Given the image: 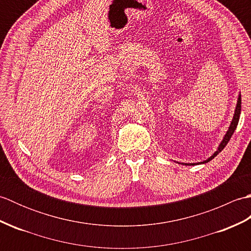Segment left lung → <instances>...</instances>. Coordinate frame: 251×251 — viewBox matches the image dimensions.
Masks as SVG:
<instances>
[{
    "mask_svg": "<svg viewBox=\"0 0 251 251\" xmlns=\"http://www.w3.org/2000/svg\"><path fill=\"white\" fill-rule=\"evenodd\" d=\"M241 110H242V97H241V94H239L238 95V98H237V103H236V106H235V112H234V115H233V119H232V122H231V124H230V127H228L226 134L225 135V137H223V139L220 142L219 147H218L217 151L214 154H212V155L209 158H207L206 161L201 162V163H179V162H177V163L178 164H182V165H186V166H191V165H195V164L196 165L205 164V163L210 162L212 158H215L218 155V154H219L223 150V149H225V147L227 145V142L230 141L232 135L234 134V131H235L236 127H237V124H238V121H239V115H241Z\"/></svg>",
    "mask_w": 251,
    "mask_h": 251,
    "instance_id": "left-lung-1",
    "label": "left lung"
}]
</instances>
